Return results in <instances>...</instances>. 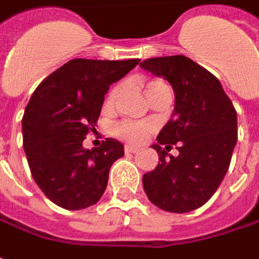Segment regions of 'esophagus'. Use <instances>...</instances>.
Returning <instances> with one entry per match:
<instances>
[{
	"label": "esophagus",
	"instance_id": "34e87169",
	"mask_svg": "<svg viewBox=\"0 0 259 259\" xmlns=\"http://www.w3.org/2000/svg\"><path fill=\"white\" fill-rule=\"evenodd\" d=\"M138 151H139V149H138L136 146H132V145H126V146H124V152H126V153H136Z\"/></svg>",
	"mask_w": 259,
	"mask_h": 259
}]
</instances>
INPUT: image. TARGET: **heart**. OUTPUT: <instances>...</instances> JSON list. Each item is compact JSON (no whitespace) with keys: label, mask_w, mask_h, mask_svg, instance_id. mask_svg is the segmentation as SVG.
Masks as SVG:
<instances>
[{"label":"heart","mask_w":259,"mask_h":259,"mask_svg":"<svg viewBox=\"0 0 259 259\" xmlns=\"http://www.w3.org/2000/svg\"><path fill=\"white\" fill-rule=\"evenodd\" d=\"M161 88H169L168 85L165 84L161 79H149L146 84H145V90H146V96L149 97L153 94L155 91L161 90ZM121 91V85H116L107 96V104L111 106L116 98ZM152 132V126L148 123H142V121H121L114 126L113 133L123 139V141L130 142V143H139L142 142L149 133Z\"/></svg>","instance_id":"1"}]
</instances>
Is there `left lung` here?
I'll return each instance as SVG.
<instances>
[{
    "label": "left lung",
    "instance_id": "1",
    "mask_svg": "<svg viewBox=\"0 0 259 259\" xmlns=\"http://www.w3.org/2000/svg\"><path fill=\"white\" fill-rule=\"evenodd\" d=\"M141 68L163 76L175 94L174 114L153 146L159 163L142 178L145 193L165 211L196 210L211 198L229 169L238 141L236 110L219 79L190 58H151ZM172 146L178 157L167 156Z\"/></svg>",
    "mask_w": 259,
    "mask_h": 259
}]
</instances>
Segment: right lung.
I'll return each mask as SVG.
<instances>
[{"label":"right lung","instance_id":"1","mask_svg":"<svg viewBox=\"0 0 259 259\" xmlns=\"http://www.w3.org/2000/svg\"><path fill=\"white\" fill-rule=\"evenodd\" d=\"M139 62L72 59L33 93L23 116V146L36 184L56 206L81 210L104 194L110 168L124 148L108 138L93 149L82 142L96 132L110 85Z\"/></svg>","mask_w":259,"mask_h":259}]
</instances>
